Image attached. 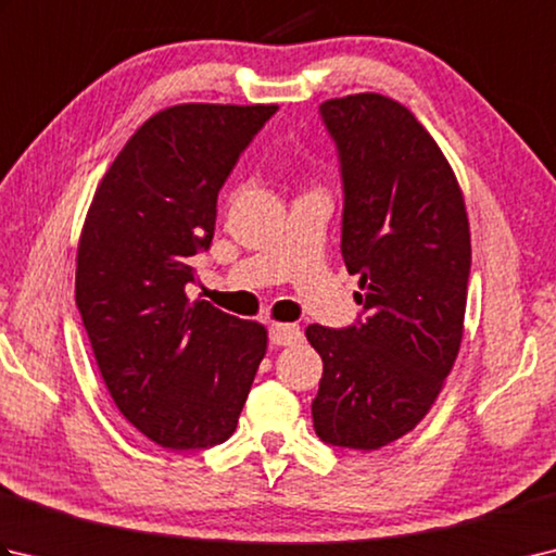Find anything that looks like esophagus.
Segmentation results:
<instances>
[{
  "label": "esophagus",
  "mask_w": 556,
  "mask_h": 556,
  "mask_svg": "<svg viewBox=\"0 0 556 556\" xmlns=\"http://www.w3.org/2000/svg\"><path fill=\"white\" fill-rule=\"evenodd\" d=\"M301 327L299 325H281V323H275L269 325V341L275 346H291L296 344V341H301Z\"/></svg>",
  "instance_id": "1"
}]
</instances>
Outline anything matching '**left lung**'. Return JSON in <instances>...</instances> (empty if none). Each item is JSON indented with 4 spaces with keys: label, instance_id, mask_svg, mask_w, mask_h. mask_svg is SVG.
Wrapping results in <instances>:
<instances>
[{
    "label": "left lung",
    "instance_id": "left-lung-1",
    "mask_svg": "<svg viewBox=\"0 0 556 556\" xmlns=\"http://www.w3.org/2000/svg\"><path fill=\"white\" fill-rule=\"evenodd\" d=\"M337 146L341 255L361 277L358 320L305 337L323 358L313 425L372 452L425 418L464 337L470 229L442 150L404 104L361 92L320 104Z\"/></svg>",
    "mask_w": 556,
    "mask_h": 556
}]
</instances>
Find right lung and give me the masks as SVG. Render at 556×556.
Segmentation results:
<instances>
[{
  "label": "right lung",
  "mask_w": 556,
  "mask_h": 556,
  "mask_svg": "<svg viewBox=\"0 0 556 556\" xmlns=\"http://www.w3.org/2000/svg\"><path fill=\"white\" fill-rule=\"evenodd\" d=\"M277 104H176L138 128L83 224L76 305L116 408L152 442L229 440L265 358L263 325L188 301L217 193Z\"/></svg>",
  "instance_id": "right-lung-1"
}]
</instances>
